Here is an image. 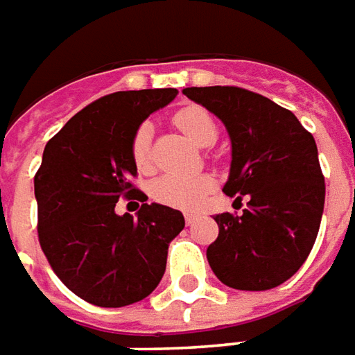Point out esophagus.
<instances>
[{"label":"esophagus","mask_w":355,"mask_h":355,"mask_svg":"<svg viewBox=\"0 0 355 355\" xmlns=\"http://www.w3.org/2000/svg\"><path fill=\"white\" fill-rule=\"evenodd\" d=\"M196 218H198V216L194 214V211H187V214H184V219H187L188 225H190V223H192V221H194Z\"/></svg>","instance_id":"34e87169"}]
</instances>
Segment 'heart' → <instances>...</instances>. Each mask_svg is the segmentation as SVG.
<instances>
[{"label":"heart","instance_id":"heart-1","mask_svg":"<svg viewBox=\"0 0 355 355\" xmlns=\"http://www.w3.org/2000/svg\"><path fill=\"white\" fill-rule=\"evenodd\" d=\"M173 122L188 139H192L200 147L214 146L219 136L216 118L202 107L180 108L173 116ZM151 132H153L151 124L144 122L137 126L132 136L130 151H132L134 165L141 173L151 168ZM209 190H211V178L209 177L180 178L165 175V177H159L151 184V194L157 202L178 209L198 208L204 202V198L208 196Z\"/></svg>","mask_w":355,"mask_h":355}]
</instances>
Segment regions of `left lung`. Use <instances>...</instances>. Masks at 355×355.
Masks as SVG:
<instances>
[{"mask_svg":"<svg viewBox=\"0 0 355 355\" xmlns=\"http://www.w3.org/2000/svg\"><path fill=\"white\" fill-rule=\"evenodd\" d=\"M188 98L225 124L231 171L223 187L243 200L241 216H216L208 262L225 286L264 291L284 284L309 257L324 209V177L315 137L295 114L241 87H187Z\"/></svg>","mask_w":355,"mask_h":355,"instance_id":"left-lung-1","label":"left lung"}]
</instances>
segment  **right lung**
I'll list each match as a JSON object with an SVG mask.
<instances>
[{"instance_id": "right-lung-1", "label": "right lung", "mask_w": 355, "mask_h": 355, "mask_svg": "<svg viewBox=\"0 0 355 355\" xmlns=\"http://www.w3.org/2000/svg\"><path fill=\"white\" fill-rule=\"evenodd\" d=\"M177 89L118 91L79 110L44 147L35 175L38 241L52 270L77 297L124 307L147 297L165 274L168 243L184 229L178 209L147 204L132 184V136ZM118 197L142 202L118 216Z\"/></svg>"}]
</instances>
